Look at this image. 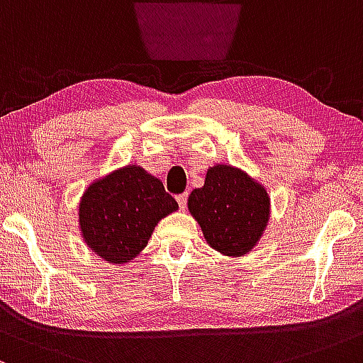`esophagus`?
Segmentation results:
<instances>
[{"label":"esophagus","instance_id":"obj_1","mask_svg":"<svg viewBox=\"0 0 363 363\" xmlns=\"http://www.w3.org/2000/svg\"><path fill=\"white\" fill-rule=\"evenodd\" d=\"M186 199H189V195L186 194H182V195H177V202L178 206H180V209L183 211L186 207Z\"/></svg>","mask_w":363,"mask_h":363}]
</instances>
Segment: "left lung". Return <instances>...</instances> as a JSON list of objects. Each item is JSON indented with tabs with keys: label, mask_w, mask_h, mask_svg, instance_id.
Wrapping results in <instances>:
<instances>
[{
	"label": "left lung",
	"mask_w": 363,
	"mask_h": 363,
	"mask_svg": "<svg viewBox=\"0 0 363 363\" xmlns=\"http://www.w3.org/2000/svg\"><path fill=\"white\" fill-rule=\"evenodd\" d=\"M186 203L207 245L228 257L254 250L271 218L266 186L230 164L211 166L203 186L192 190Z\"/></svg>",
	"instance_id": "1"
}]
</instances>
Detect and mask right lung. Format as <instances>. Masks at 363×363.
<instances>
[{"label": "right lung", "mask_w": 363, "mask_h": 363, "mask_svg": "<svg viewBox=\"0 0 363 363\" xmlns=\"http://www.w3.org/2000/svg\"><path fill=\"white\" fill-rule=\"evenodd\" d=\"M174 211L178 203L162 182L133 162L85 189L79 228L94 254L109 264H127L147 247L157 223Z\"/></svg>", "instance_id": "1"}]
</instances>
